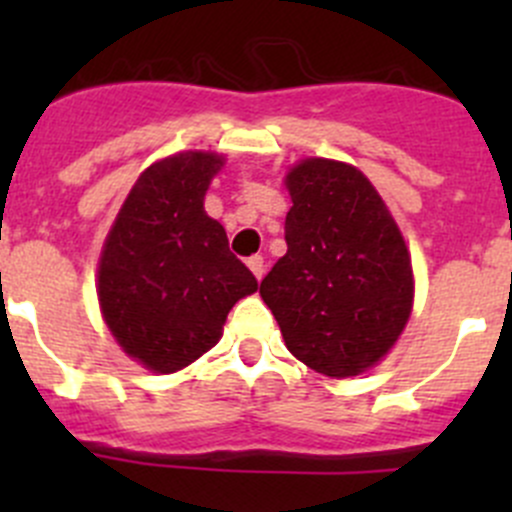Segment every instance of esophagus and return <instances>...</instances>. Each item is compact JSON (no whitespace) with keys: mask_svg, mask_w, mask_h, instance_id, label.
<instances>
[{"mask_svg":"<svg viewBox=\"0 0 512 512\" xmlns=\"http://www.w3.org/2000/svg\"><path fill=\"white\" fill-rule=\"evenodd\" d=\"M247 267H250L252 275H255L257 280H262V275H265V257H262V255H252L250 260H247Z\"/></svg>","mask_w":512,"mask_h":512,"instance_id":"obj_1","label":"esophagus"}]
</instances>
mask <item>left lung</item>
I'll return each mask as SVG.
<instances>
[{
	"label": "left lung",
	"mask_w": 512,
	"mask_h": 512,
	"mask_svg": "<svg viewBox=\"0 0 512 512\" xmlns=\"http://www.w3.org/2000/svg\"><path fill=\"white\" fill-rule=\"evenodd\" d=\"M287 255L262 280L287 349L309 369L347 379L394 347L414 304L399 225L354 165L307 158L287 173Z\"/></svg>",
	"instance_id": "left-lung-1"
}]
</instances>
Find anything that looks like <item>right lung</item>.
Wrapping results in <instances>:
<instances>
[{
    "label": "right lung",
    "mask_w": 512,
    "mask_h": 512,
    "mask_svg": "<svg viewBox=\"0 0 512 512\" xmlns=\"http://www.w3.org/2000/svg\"><path fill=\"white\" fill-rule=\"evenodd\" d=\"M218 153L188 151L141 173L98 260V304L131 359L156 374L193 364L223 337L227 312L257 280L203 208Z\"/></svg>",
    "instance_id": "obj_1"
}]
</instances>
